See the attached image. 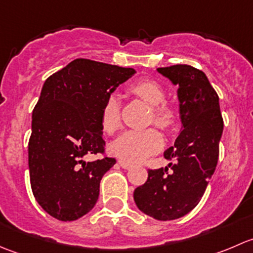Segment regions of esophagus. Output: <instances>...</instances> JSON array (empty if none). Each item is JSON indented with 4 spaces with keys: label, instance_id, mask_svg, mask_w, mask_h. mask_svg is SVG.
<instances>
[{
    "label": "esophagus",
    "instance_id": "1",
    "mask_svg": "<svg viewBox=\"0 0 253 253\" xmlns=\"http://www.w3.org/2000/svg\"><path fill=\"white\" fill-rule=\"evenodd\" d=\"M119 165L122 168V169H129V168H131V164H129V163L125 162V160H121V159L119 160Z\"/></svg>",
    "mask_w": 253,
    "mask_h": 253
}]
</instances>
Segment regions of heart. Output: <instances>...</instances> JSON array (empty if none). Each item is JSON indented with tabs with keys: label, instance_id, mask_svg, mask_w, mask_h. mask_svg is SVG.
I'll use <instances>...</instances> for the list:
<instances>
[{
	"label": "heart",
	"instance_id": "obj_1",
	"mask_svg": "<svg viewBox=\"0 0 253 253\" xmlns=\"http://www.w3.org/2000/svg\"><path fill=\"white\" fill-rule=\"evenodd\" d=\"M128 91L150 105L148 122L164 131H171L177 122V112L167 103V93L160 83L153 79H139L128 86ZM101 128L105 133L114 134L121 126V109L117 96L110 95L104 103L100 114ZM163 136L158 129L127 131L111 143L110 150L115 157L127 163H139L162 148Z\"/></svg>",
	"mask_w": 253,
	"mask_h": 253
}]
</instances>
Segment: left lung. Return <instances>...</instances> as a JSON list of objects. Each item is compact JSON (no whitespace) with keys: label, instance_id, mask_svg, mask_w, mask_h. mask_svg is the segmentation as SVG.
Listing matches in <instances>:
<instances>
[{"label":"left lung","instance_id":"8db88e82","mask_svg":"<svg viewBox=\"0 0 253 253\" xmlns=\"http://www.w3.org/2000/svg\"><path fill=\"white\" fill-rule=\"evenodd\" d=\"M177 84L182 131L165 159L169 168L148 170V178L134 190L137 207L157 220H174L200 203L219 158L223 133L219 96L202 71L188 65L158 68Z\"/></svg>","mask_w":253,"mask_h":253}]
</instances>
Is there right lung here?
Returning a JSON list of instances; mask_svg holds the SVG:
<instances>
[{"label":"right lung","instance_id":"1","mask_svg":"<svg viewBox=\"0 0 253 253\" xmlns=\"http://www.w3.org/2000/svg\"><path fill=\"white\" fill-rule=\"evenodd\" d=\"M134 72L77 58L45 81L33 110L29 175L37 202L57 220H77L95 206L101 177L116 163L106 154L101 109ZM86 154L103 158L85 163Z\"/></svg>","mask_w":253,"mask_h":253}]
</instances>
